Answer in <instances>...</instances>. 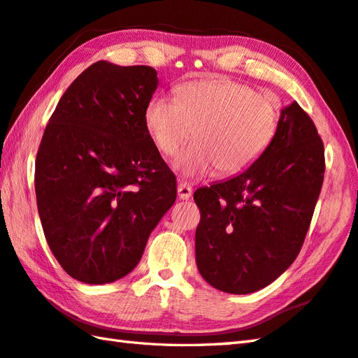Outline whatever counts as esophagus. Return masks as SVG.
<instances>
[{"instance_id": "obj_1", "label": "esophagus", "mask_w": 358, "mask_h": 358, "mask_svg": "<svg viewBox=\"0 0 358 358\" xmlns=\"http://www.w3.org/2000/svg\"><path fill=\"white\" fill-rule=\"evenodd\" d=\"M177 192H178L180 200H189V199H191V195H192V187L189 186L187 183H178Z\"/></svg>"}]
</instances>
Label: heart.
Instances as JSON below:
<instances>
[{"label": "heart", "mask_w": 358, "mask_h": 358, "mask_svg": "<svg viewBox=\"0 0 358 358\" xmlns=\"http://www.w3.org/2000/svg\"><path fill=\"white\" fill-rule=\"evenodd\" d=\"M144 127L155 148L166 157L177 155L175 169L200 178L220 169L234 175L246 171L269 148L277 134L280 104L275 96L226 77L187 81L177 98L152 96L144 109Z\"/></svg>", "instance_id": "obj_1"}]
</instances>
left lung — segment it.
<instances>
[{"label":"left lung","mask_w":358,"mask_h":358,"mask_svg":"<svg viewBox=\"0 0 358 358\" xmlns=\"http://www.w3.org/2000/svg\"><path fill=\"white\" fill-rule=\"evenodd\" d=\"M323 175L315 124L299 103L287 104L252 166L194 194L201 212L195 232L201 277L227 294H250L277 280L303 246Z\"/></svg>","instance_id":"obj_1"}]
</instances>
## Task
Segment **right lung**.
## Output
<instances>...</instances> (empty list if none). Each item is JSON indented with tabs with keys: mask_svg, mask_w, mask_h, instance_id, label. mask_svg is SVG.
<instances>
[{
	"mask_svg": "<svg viewBox=\"0 0 358 358\" xmlns=\"http://www.w3.org/2000/svg\"><path fill=\"white\" fill-rule=\"evenodd\" d=\"M150 66L96 62L67 87L35 162L38 214L62 268L87 285L127 275L177 199L175 175L144 127Z\"/></svg>",
	"mask_w": 358,
	"mask_h": 358,
	"instance_id": "right-lung-1",
	"label": "right lung"
}]
</instances>
